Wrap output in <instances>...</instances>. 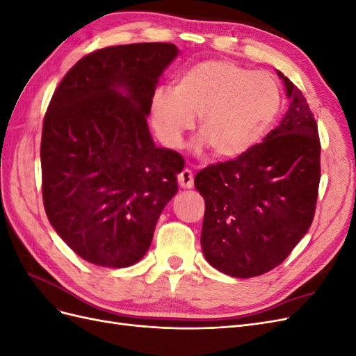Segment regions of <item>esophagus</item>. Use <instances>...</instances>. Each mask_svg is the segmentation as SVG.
Instances as JSON below:
<instances>
[{"label": "esophagus", "mask_w": 356, "mask_h": 356, "mask_svg": "<svg viewBox=\"0 0 356 356\" xmlns=\"http://www.w3.org/2000/svg\"><path fill=\"white\" fill-rule=\"evenodd\" d=\"M178 184L181 188H193V186H195V175H193L190 169H182L178 177Z\"/></svg>", "instance_id": "esophagus-1"}]
</instances>
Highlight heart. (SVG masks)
Masks as SVG:
<instances>
[{
  "label": "heart",
  "mask_w": 356,
  "mask_h": 356,
  "mask_svg": "<svg viewBox=\"0 0 356 356\" xmlns=\"http://www.w3.org/2000/svg\"><path fill=\"white\" fill-rule=\"evenodd\" d=\"M282 110V92L267 72H255L227 59H208L182 71L170 89L152 98V124L168 148L199 117V148L209 145L213 156L238 159L260 144Z\"/></svg>",
  "instance_id": "b5f03b06"
}]
</instances>
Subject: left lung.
I'll list each match as a JSON object with an SVG mask.
<instances>
[{
	"instance_id": "obj_1",
	"label": "left lung",
	"mask_w": 356,
	"mask_h": 356,
	"mask_svg": "<svg viewBox=\"0 0 356 356\" xmlns=\"http://www.w3.org/2000/svg\"><path fill=\"white\" fill-rule=\"evenodd\" d=\"M284 81L288 111L246 154L211 165L195 178L204 199L202 251L233 277H254L281 264L314 221L321 178L318 126L303 93Z\"/></svg>"
}]
</instances>
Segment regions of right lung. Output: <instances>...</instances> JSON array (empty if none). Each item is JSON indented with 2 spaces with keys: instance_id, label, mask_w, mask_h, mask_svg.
Here are the masks:
<instances>
[{
  "instance_id": "1",
  "label": "right lung",
  "mask_w": 356,
  "mask_h": 356,
  "mask_svg": "<svg viewBox=\"0 0 356 356\" xmlns=\"http://www.w3.org/2000/svg\"><path fill=\"white\" fill-rule=\"evenodd\" d=\"M170 42L96 50L67 72L42 123V202L51 227L83 260L122 268L152 245L177 195L182 157L157 148L147 117Z\"/></svg>"
}]
</instances>
